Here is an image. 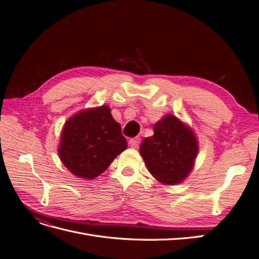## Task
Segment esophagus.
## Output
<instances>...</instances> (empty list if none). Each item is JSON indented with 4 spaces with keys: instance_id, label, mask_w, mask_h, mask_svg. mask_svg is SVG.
Returning <instances> with one entry per match:
<instances>
[{
    "instance_id": "1",
    "label": "esophagus",
    "mask_w": 259,
    "mask_h": 259,
    "mask_svg": "<svg viewBox=\"0 0 259 259\" xmlns=\"http://www.w3.org/2000/svg\"><path fill=\"white\" fill-rule=\"evenodd\" d=\"M128 143H130V146L132 148H137L139 146V144H140V138L139 137L132 138V139H130Z\"/></svg>"
}]
</instances>
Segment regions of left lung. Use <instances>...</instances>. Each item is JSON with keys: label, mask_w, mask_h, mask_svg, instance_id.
<instances>
[{"label": "left lung", "mask_w": 259, "mask_h": 259, "mask_svg": "<svg viewBox=\"0 0 259 259\" xmlns=\"http://www.w3.org/2000/svg\"><path fill=\"white\" fill-rule=\"evenodd\" d=\"M154 134L140 145V154L149 171L160 183L177 185L190 173L198 154V140L192 131L175 115L154 124Z\"/></svg>", "instance_id": "8db88e82"}]
</instances>
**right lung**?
<instances>
[{
    "instance_id": "1",
    "label": "right lung",
    "mask_w": 259,
    "mask_h": 259,
    "mask_svg": "<svg viewBox=\"0 0 259 259\" xmlns=\"http://www.w3.org/2000/svg\"><path fill=\"white\" fill-rule=\"evenodd\" d=\"M126 148L120 124L108 106H101L70 117L62 130L58 152L73 175L93 179L104 173Z\"/></svg>"
}]
</instances>
